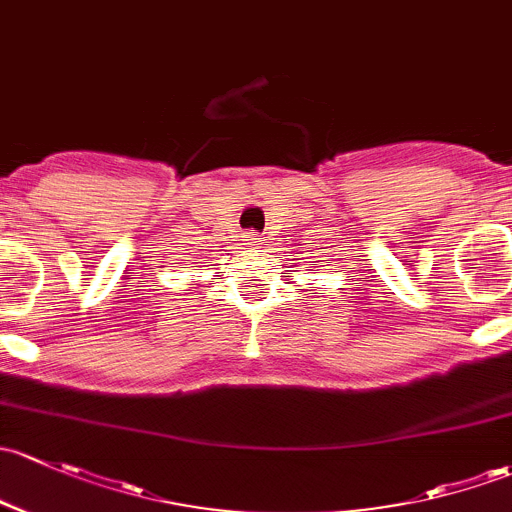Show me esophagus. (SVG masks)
<instances>
[{
  "label": "esophagus",
  "instance_id": "1",
  "mask_svg": "<svg viewBox=\"0 0 512 512\" xmlns=\"http://www.w3.org/2000/svg\"><path fill=\"white\" fill-rule=\"evenodd\" d=\"M245 247H250V250H257V247H262V238L255 233H247L245 235Z\"/></svg>",
  "mask_w": 512,
  "mask_h": 512
}]
</instances>
